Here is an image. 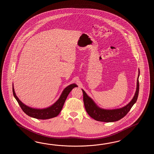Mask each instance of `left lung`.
Listing matches in <instances>:
<instances>
[{
  "label": "left lung",
  "mask_w": 154,
  "mask_h": 154,
  "mask_svg": "<svg viewBox=\"0 0 154 154\" xmlns=\"http://www.w3.org/2000/svg\"><path fill=\"white\" fill-rule=\"evenodd\" d=\"M139 74L140 71L139 69V74L137 76V90L134 97L128 105L125 106V107L122 108L114 109H105L100 108L91 98L86 94L85 91L82 89L83 92V101L84 103L85 109L88 115L96 121L104 122L118 121L122 118H123L128 113V112L131 110V108L133 107V106L137 100L139 90Z\"/></svg>",
  "instance_id": "8db88e82"
}]
</instances>
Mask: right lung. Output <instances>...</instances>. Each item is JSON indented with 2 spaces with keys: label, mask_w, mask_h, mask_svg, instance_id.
Returning <instances> with one entry per match:
<instances>
[{
  "label": "right lung",
  "mask_w": 154,
  "mask_h": 154,
  "mask_svg": "<svg viewBox=\"0 0 154 154\" xmlns=\"http://www.w3.org/2000/svg\"><path fill=\"white\" fill-rule=\"evenodd\" d=\"M75 87H78V86L76 85L75 84H72L67 86L64 89L59 99L53 105L47 108L43 109L31 108L25 105L17 97L15 92L13 86V92L14 96L17 100L19 105H20V107L26 115H28L29 117L38 119H47L56 117L59 115L70 92L71 91L72 88H74Z\"/></svg>",
  "instance_id": "right-lung-1"
}]
</instances>
